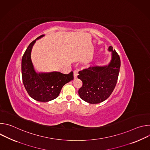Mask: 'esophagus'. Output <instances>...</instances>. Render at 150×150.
Masks as SVG:
<instances>
[{
    "instance_id": "1",
    "label": "esophagus",
    "mask_w": 150,
    "mask_h": 150,
    "mask_svg": "<svg viewBox=\"0 0 150 150\" xmlns=\"http://www.w3.org/2000/svg\"><path fill=\"white\" fill-rule=\"evenodd\" d=\"M78 71H74V79L76 78H77V76H78Z\"/></svg>"
}]
</instances>
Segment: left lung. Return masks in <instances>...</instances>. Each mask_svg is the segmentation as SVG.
<instances>
[{"instance_id": "left-lung-1", "label": "left lung", "mask_w": 150, "mask_h": 150, "mask_svg": "<svg viewBox=\"0 0 150 150\" xmlns=\"http://www.w3.org/2000/svg\"><path fill=\"white\" fill-rule=\"evenodd\" d=\"M112 60L108 66L94 67L79 72L78 78L82 82L79 89L81 98L90 104H97L108 98L113 91L117 81L120 59L113 47Z\"/></svg>"}]
</instances>
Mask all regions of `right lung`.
I'll return each mask as SVG.
<instances>
[{
  "mask_svg": "<svg viewBox=\"0 0 150 150\" xmlns=\"http://www.w3.org/2000/svg\"><path fill=\"white\" fill-rule=\"evenodd\" d=\"M44 35H41L38 39ZM33 41L25 50L21 62L22 78L29 96L35 100L47 102L57 98L67 83L74 79L73 72L63 74L59 72L37 74L34 69L31 52L36 40Z\"/></svg>",
  "mask_w": 150,
  "mask_h": 150,
  "instance_id": "1",
  "label": "right lung"
}]
</instances>
